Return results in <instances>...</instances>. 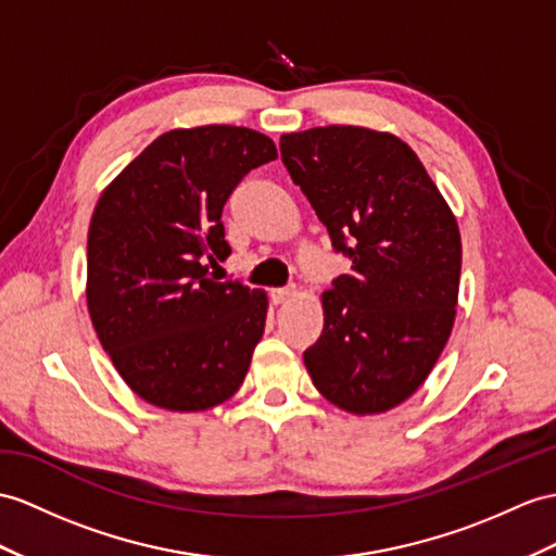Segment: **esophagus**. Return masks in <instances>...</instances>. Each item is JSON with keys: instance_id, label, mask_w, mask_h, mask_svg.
Returning a JSON list of instances; mask_svg holds the SVG:
<instances>
[{"instance_id": "1", "label": "esophagus", "mask_w": 556, "mask_h": 556, "mask_svg": "<svg viewBox=\"0 0 556 556\" xmlns=\"http://www.w3.org/2000/svg\"><path fill=\"white\" fill-rule=\"evenodd\" d=\"M294 294H296V290L292 286L290 288H274V290H270V300H274L276 304H282V302L292 300Z\"/></svg>"}]
</instances>
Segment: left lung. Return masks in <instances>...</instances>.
Instances as JSON below:
<instances>
[{"label": "left lung", "mask_w": 556, "mask_h": 556, "mask_svg": "<svg viewBox=\"0 0 556 556\" xmlns=\"http://www.w3.org/2000/svg\"><path fill=\"white\" fill-rule=\"evenodd\" d=\"M282 165L351 270L323 292V332L304 351L320 394L375 415L422 387L448 342L463 242L413 148L351 125L280 137Z\"/></svg>", "instance_id": "8db88e82"}]
</instances>
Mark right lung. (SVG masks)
<instances>
[{"instance_id": "right-lung-1", "label": "right lung", "mask_w": 556, "mask_h": 556, "mask_svg": "<svg viewBox=\"0 0 556 556\" xmlns=\"http://www.w3.org/2000/svg\"><path fill=\"white\" fill-rule=\"evenodd\" d=\"M276 143L248 127L172 129L101 193L87 238V306L134 394L176 413L207 410L245 380L266 325L264 290L210 278L224 262L222 210Z\"/></svg>"}]
</instances>
